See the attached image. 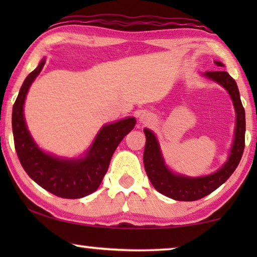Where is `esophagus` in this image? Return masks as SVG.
Wrapping results in <instances>:
<instances>
[{
    "label": "esophagus",
    "instance_id": "obj_1",
    "mask_svg": "<svg viewBox=\"0 0 257 257\" xmlns=\"http://www.w3.org/2000/svg\"><path fill=\"white\" fill-rule=\"evenodd\" d=\"M153 120V115L149 113V112H142L139 115V121L142 124H150Z\"/></svg>",
    "mask_w": 257,
    "mask_h": 257
}]
</instances>
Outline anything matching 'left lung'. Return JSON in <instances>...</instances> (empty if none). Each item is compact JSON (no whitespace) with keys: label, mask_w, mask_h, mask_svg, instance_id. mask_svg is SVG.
<instances>
[{"label":"left lung","mask_w":257,"mask_h":257,"mask_svg":"<svg viewBox=\"0 0 257 257\" xmlns=\"http://www.w3.org/2000/svg\"><path fill=\"white\" fill-rule=\"evenodd\" d=\"M214 63L217 66H224L223 63L221 62L214 61ZM203 77L214 80L227 90L233 100L235 114H236L233 145H231L228 159L222 165V167H220L212 174L205 175V177L194 178L174 173L165 164L156 135L151 130L144 128V133L146 136V145L144 150V166H145L147 177L158 192L168 198L177 200V201H195V200L201 199L219 188L236 170L244 150L245 115L236 82L231 78L229 73L223 70L207 71L203 73Z\"/></svg>","instance_id":"1"}]
</instances>
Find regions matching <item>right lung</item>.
I'll return each instance as SVG.
<instances>
[{
	"label": "right lung",
	"mask_w": 257,
	"mask_h": 257,
	"mask_svg": "<svg viewBox=\"0 0 257 257\" xmlns=\"http://www.w3.org/2000/svg\"><path fill=\"white\" fill-rule=\"evenodd\" d=\"M44 64L45 58L28 75L14 104L13 133L17 156L27 174L45 191L64 199L84 198L99 187L115 149L137 120L127 117L104 125L83 157L69 159L44 152L31 137L23 113L28 91Z\"/></svg>",
	"instance_id": "right-lung-1"
}]
</instances>
